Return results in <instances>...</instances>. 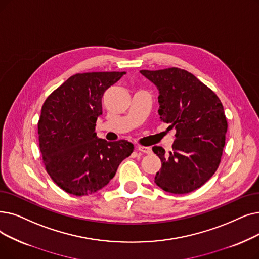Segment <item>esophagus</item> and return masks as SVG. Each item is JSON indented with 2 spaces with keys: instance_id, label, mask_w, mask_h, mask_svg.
<instances>
[{
  "instance_id": "34e87169",
  "label": "esophagus",
  "mask_w": 259,
  "mask_h": 259,
  "mask_svg": "<svg viewBox=\"0 0 259 259\" xmlns=\"http://www.w3.org/2000/svg\"><path fill=\"white\" fill-rule=\"evenodd\" d=\"M138 150H139L140 152H143V153H146V154H150V153L152 152V150H151L150 147H144V146H139Z\"/></svg>"
}]
</instances>
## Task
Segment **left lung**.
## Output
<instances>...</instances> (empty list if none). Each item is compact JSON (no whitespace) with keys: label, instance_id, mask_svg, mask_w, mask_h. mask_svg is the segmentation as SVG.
Returning <instances> with one entry per match:
<instances>
[{"label":"left lung","instance_id":"obj_1","mask_svg":"<svg viewBox=\"0 0 259 259\" xmlns=\"http://www.w3.org/2000/svg\"><path fill=\"white\" fill-rule=\"evenodd\" d=\"M159 89V114L168 129L177 130L172 150L154 146L162 168L154 182L171 194L201 187L219 167L226 145L228 120L221 100L196 76L179 67L142 70Z\"/></svg>","mask_w":259,"mask_h":259}]
</instances>
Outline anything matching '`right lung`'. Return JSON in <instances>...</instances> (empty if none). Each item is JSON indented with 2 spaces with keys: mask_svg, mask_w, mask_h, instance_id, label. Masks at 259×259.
I'll use <instances>...</instances> for the list:
<instances>
[{
  "mask_svg": "<svg viewBox=\"0 0 259 259\" xmlns=\"http://www.w3.org/2000/svg\"><path fill=\"white\" fill-rule=\"evenodd\" d=\"M126 72L78 73L52 92L38 121L39 147L46 170L65 193L91 195L106 186L133 151L126 140L96 137L102 98Z\"/></svg>",
  "mask_w": 259,
  "mask_h": 259,
  "instance_id": "right-lung-1",
  "label": "right lung"
}]
</instances>
